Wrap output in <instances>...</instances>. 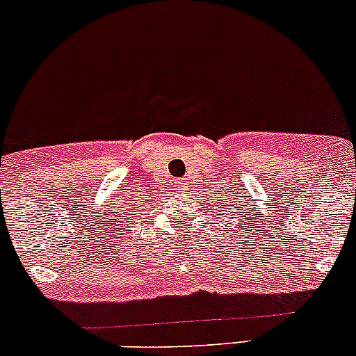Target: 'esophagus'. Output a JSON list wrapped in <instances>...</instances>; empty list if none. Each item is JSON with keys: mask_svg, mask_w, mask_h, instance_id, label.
<instances>
[{"mask_svg": "<svg viewBox=\"0 0 356 356\" xmlns=\"http://www.w3.org/2000/svg\"><path fill=\"white\" fill-rule=\"evenodd\" d=\"M177 186L179 188H184V181H177Z\"/></svg>", "mask_w": 356, "mask_h": 356, "instance_id": "34e87169", "label": "esophagus"}]
</instances>
